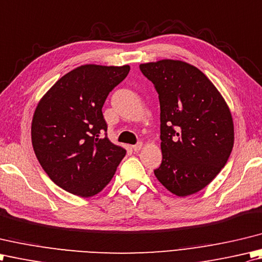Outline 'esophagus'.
<instances>
[{"label":"esophagus","mask_w":262,"mask_h":262,"mask_svg":"<svg viewBox=\"0 0 262 262\" xmlns=\"http://www.w3.org/2000/svg\"><path fill=\"white\" fill-rule=\"evenodd\" d=\"M142 148V142L140 141V142H138V143H136V145H133L132 146V149H133V150H135V151H139V150H140V149Z\"/></svg>","instance_id":"1"}]
</instances>
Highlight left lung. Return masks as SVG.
<instances>
[{
	"label": "left lung",
	"mask_w": 262,
	"mask_h": 262,
	"mask_svg": "<svg viewBox=\"0 0 262 262\" xmlns=\"http://www.w3.org/2000/svg\"><path fill=\"white\" fill-rule=\"evenodd\" d=\"M161 104L163 161L157 180L178 196L202 190L225 166L234 145L231 111L198 68L179 60L139 66Z\"/></svg>",
	"instance_id": "left-lung-1"
}]
</instances>
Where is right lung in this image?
Instances as JSON below:
<instances>
[{"mask_svg": "<svg viewBox=\"0 0 262 262\" xmlns=\"http://www.w3.org/2000/svg\"><path fill=\"white\" fill-rule=\"evenodd\" d=\"M129 71V66L78 67L58 79L35 110L36 157L53 182L74 195L99 193L125 156V149L107 138L101 108Z\"/></svg>", "mask_w": 262, "mask_h": 262, "instance_id": "right-lung-1", "label": "right lung"}]
</instances>
